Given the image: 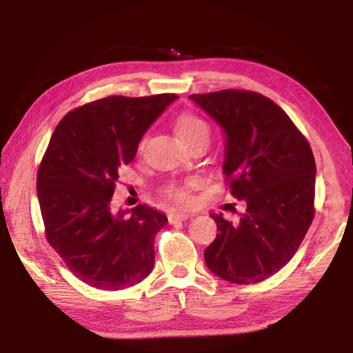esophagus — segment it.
Instances as JSON below:
<instances>
[{"instance_id":"esophagus-1","label":"esophagus","mask_w":353,"mask_h":353,"mask_svg":"<svg viewBox=\"0 0 353 353\" xmlns=\"http://www.w3.org/2000/svg\"><path fill=\"white\" fill-rule=\"evenodd\" d=\"M188 218H191V214L187 213V212H171L168 214L170 223H176V221H185V219H188Z\"/></svg>"}]
</instances>
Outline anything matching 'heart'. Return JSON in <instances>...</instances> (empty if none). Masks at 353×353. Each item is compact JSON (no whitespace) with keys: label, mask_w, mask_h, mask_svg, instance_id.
<instances>
[{"label":"heart","mask_w":353,"mask_h":353,"mask_svg":"<svg viewBox=\"0 0 353 353\" xmlns=\"http://www.w3.org/2000/svg\"><path fill=\"white\" fill-rule=\"evenodd\" d=\"M176 129L185 145H191L198 140L208 141L210 139V126L205 119L194 115V113H183L177 119ZM143 146H145V139L140 141V149H143ZM163 194L176 204H188L190 202V190L187 183H170L168 187H165Z\"/></svg>","instance_id":"heart-1"}]
</instances>
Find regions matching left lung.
Returning <instances> with one entry per match:
<instances>
[{"label": "left lung", "mask_w": 353, "mask_h": 353, "mask_svg": "<svg viewBox=\"0 0 353 353\" xmlns=\"http://www.w3.org/2000/svg\"><path fill=\"white\" fill-rule=\"evenodd\" d=\"M190 99L223 128L225 182L248 205L238 223L210 214L219 234L204 250L205 263L230 283L263 282L292 259L313 223V151L282 107L260 93L221 90Z\"/></svg>", "instance_id": "obj_1"}]
</instances>
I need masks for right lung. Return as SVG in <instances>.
Returning a JSON list of instances; mask_svg holds the SVG:
<instances>
[{"label": "right lung", "instance_id": "1", "mask_svg": "<svg viewBox=\"0 0 353 353\" xmlns=\"http://www.w3.org/2000/svg\"><path fill=\"white\" fill-rule=\"evenodd\" d=\"M174 93L107 97L68 112L37 172L45 235L68 270L98 290H124L151 274L154 238L168 218L139 204L110 207L118 170L132 162L141 137Z\"/></svg>", "mask_w": 353, "mask_h": 353}]
</instances>
